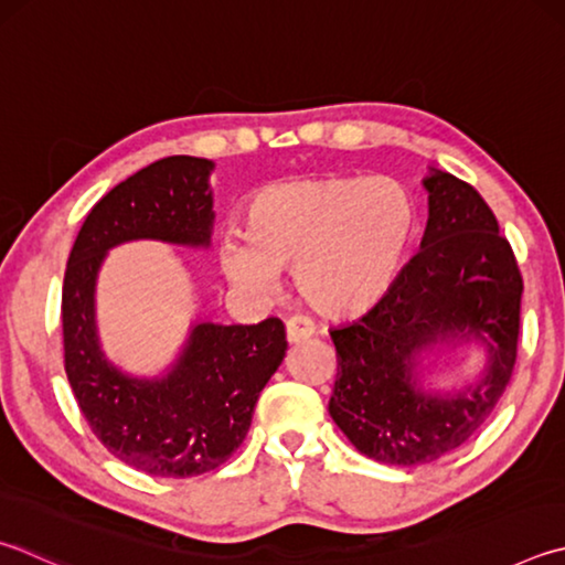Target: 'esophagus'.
<instances>
[{"label":"esophagus","instance_id":"obj_1","mask_svg":"<svg viewBox=\"0 0 565 565\" xmlns=\"http://www.w3.org/2000/svg\"><path fill=\"white\" fill-rule=\"evenodd\" d=\"M313 333H316V323L309 316H291L289 321H286V338H289V343H301Z\"/></svg>","mask_w":565,"mask_h":565}]
</instances>
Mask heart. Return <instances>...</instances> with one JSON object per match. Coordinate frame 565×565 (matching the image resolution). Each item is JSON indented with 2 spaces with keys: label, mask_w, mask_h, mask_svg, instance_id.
<instances>
[{
  "label": "heart",
  "mask_w": 565,
  "mask_h": 565,
  "mask_svg": "<svg viewBox=\"0 0 565 565\" xmlns=\"http://www.w3.org/2000/svg\"><path fill=\"white\" fill-rule=\"evenodd\" d=\"M413 232V200L393 178H294L254 194L247 237L220 244V266L232 286L264 299L294 266L316 311L355 316L395 284Z\"/></svg>",
  "instance_id": "1"
}]
</instances>
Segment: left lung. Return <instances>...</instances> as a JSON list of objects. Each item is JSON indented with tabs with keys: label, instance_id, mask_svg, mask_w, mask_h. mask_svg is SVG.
<instances>
[{
	"label": "left lung",
	"instance_id": "1",
	"mask_svg": "<svg viewBox=\"0 0 565 565\" xmlns=\"http://www.w3.org/2000/svg\"><path fill=\"white\" fill-rule=\"evenodd\" d=\"M419 252L358 321L333 328V423L358 452L383 465H429L475 437L516 363L524 281L499 222L471 184L429 168ZM477 342L486 371L459 391L422 385V353Z\"/></svg>",
	"mask_w": 565,
	"mask_h": 565
}]
</instances>
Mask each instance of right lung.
Here are the masks:
<instances>
[{"instance_id": "obj_1", "label": "right lung", "mask_w": 565, "mask_h": 565, "mask_svg": "<svg viewBox=\"0 0 565 565\" xmlns=\"http://www.w3.org/2000/svg\"><path fill=\"white\" fill-rule=\"evenodd\" d=\"M212 160L170 156L100 198L68 254L61 321L64 365L76 403L113 457L150 477H198L232 457L254 405L286 355L279 318L256 326L194 321L162 375H132L98 341L96 281L113 247L152 239L207 249Z\"/></svg>"}]
</instances>
